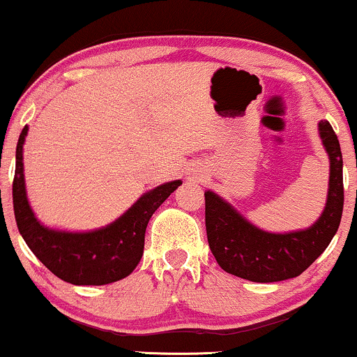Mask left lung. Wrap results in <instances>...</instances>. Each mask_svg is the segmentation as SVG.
Wrapping results in <instances>:
<instances>
[{
  "instance_id": "obj_1",
  "label": "left lung",
  "mask_w": 357,
  "mask_h": 357,
  "mask_svg": "<svg viewBox=\"0 0 357 357\" xmlns=\"http://www.w3.org/2000/svg\"><path fill=\"white\" fill-rule=\"evenodd\" d=\"M319 136L330 160L328 195L324 211L310 227L291 232L263 231L218 193L204 192L208 243L224 271L253 282L291 280L304 273L330 245L343 214V155L326 120L319 121Z\"/></svg>"
}]
</instances>
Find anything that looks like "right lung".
I'll return each mask as SVG.
<instances>
[{
	"label": "right lung",
	"instance_id": "add662e5",
	"mask_svg": "<svg viewBox=\"0 0 357 357\" xmlns=\"http://www.w3.org/2000/svg\"><path fill=\"white\" fill-rule=\"evenodd\" d=\"M24 126L16 148L13 203L17 229L33 255L60 280L76 286H102L133 273L143 257L144 234L155 209L182 180H172L141 195L114 222L92 231H61L38 221L29 203L24 178Z\"/></svg>",
	"mask_w": 357,
	"mask_h": 357
}]
</instances>
